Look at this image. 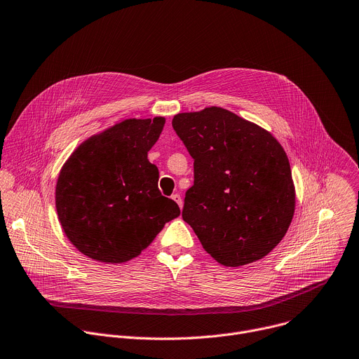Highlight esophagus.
<instances>
[{
    "mask_svg": "<svg viewBox=\"0 0 359 359\" xmlns=\"http://www.w3.org/2000/svg\"><path fill=\"white\" fill-rule=\"evenodd\" d=\"M172 198L179 204V207L182 208L183 207V200H182V196L180 194H177V193H175L173 196H172Z\"/></svg>",
    "mask_w": 359,
    "mask_h": 359,
    "instance_id": "1",
    "label": "esophagus"
}]
</instances>
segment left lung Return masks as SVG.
<instances>
[{
  "mask_svg": "<svg viewBox=\"0 0 359 359\" xmlns=\"http://www.w3.org/2000/svg\"><path fill=\"white\" fill-rule=\"evenodd\" d=\"M172 127L194 161L182 217L203 248L233 268L268 255L294 212L292 170L280 144L219 107L177 114Z\"/></svg>",
  "mask_w": 359,
  "mask_h": 359,
  "instance_id": "left-lung-1",
  "label": "left lung"
}]
</instances>
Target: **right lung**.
Instances as JSON below:
<instances>
[{
	"label": "right lung",
	"instance_id": "obj_1",
	"mask_svg": "<svg viewBox=\"0 0 359 359\" xmlns=\"http://www.w3.org/2000/svg\"><path fill=\"white\" fill-rule=\"evenodd\" d=\"M165 118L126 119L83 142L60 170L56 210L70 243L91 259L123 264L138 257L180 215L158 189L148 161Z\"/></svg>",
	"mask_w": 359,
	"mask_h": 359
}]
</instances>
